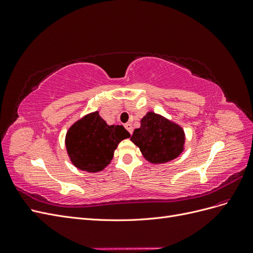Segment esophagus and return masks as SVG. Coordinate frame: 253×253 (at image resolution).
<instances>
[{"label":"esophagus","mask_w":253,"mask_h":253,"mask_svg":"<svg viewBox=\"0 0 253 253\" xmlns=\"http://www.w3.org/2000/svg\"><path fill=\"white\" fill-rule=\"evenodd\" d=\"M125 126H126V128L127 129V131H128V133L132 135V133H133V126H132V125H131V124H126Z\"/></svg>","instance_id":"34e87169"}]
</instances>
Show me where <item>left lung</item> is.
<instances>
[{
  "mask_svg": "<svg viewBox=\"0 0 253 253\" xmlns=\"http://www.w3.org/2000/svg\"><path fill=\"white\" fill-rule=\"evenodd\" d=\"M131 140L143 157L152 164H166L178 157L183 151L185 132L175 122L154 112H148L135 128Z\"/></svg>",
  "mask_w": 253,
  "mask_h": 253,
  "instance_id": "8db88e82",
  "label": "left lung"
}]
</instances>
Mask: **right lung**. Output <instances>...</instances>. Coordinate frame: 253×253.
<instances>
[{"mask_svg": "<svg viewBox=\"0 0 253 253\" xmlns=\"http://www.w3.org/2000/svg\"><path fill=\"white\" fill-rule=\"evenodd\" d=\"M129 136L122 126H109L96 111L85 115L70 127L65 145L76 168L96 173L111 163L118 143Z\"/></svg>", "mask_w": 253, "mask_h": 253, "instance_id": "right-lung-1", "label": "right lung"}]
</instances>
